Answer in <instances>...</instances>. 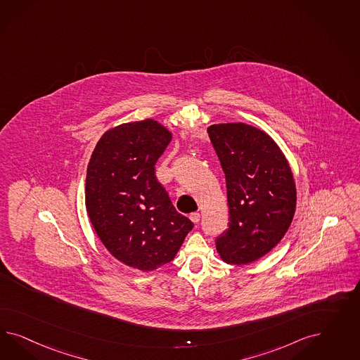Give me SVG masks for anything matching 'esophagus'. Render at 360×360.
<instances>
[{
  "label": "esophagus",
  "mask_w": 360,
  "mask_h": 360,
  "mask_svg": "<svg viewBox=\"0 0 360 360\" xmlns=\"http://www.w3.org/2000/svg\"><path fill=\"white\" fill-rule=\"evenodd\" d=\"M190 220H191L194 224H198V223H199V220H200V215H199L198 212H194V214H191V215H190Z\"/></svg>",
  "instance_id": "34e87169"
}]
</instances>
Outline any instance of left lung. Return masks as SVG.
I'll use <instances>...</instances> for the list:
<instances>
[{"label":"left lung","instance_id":"left-lung-1","mask_svg":"<svg viewBox=\"0 0 360 360\" xmlns=\"http://www.w3.org/2000/svg\"><path fill=\"white\" fill-rule=\"evenodd\" d=\"M210 140L226 174L229 229L217 239L220 259L247 265L272 251L295 218L292 167L272 137L244 122L214 124Z\"/></svg>","mask_w":360,"mask_h":360}]
</instances>
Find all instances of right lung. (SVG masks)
I'll return each instance as SVG.
<instances>
[{"label":"right lung","mask_w":360,"mask_h":360,"mask_svg":"<svg viewBox=\"0 0 360 360\" xmlns=\"http://www.w3.org/2000/svg\"><path fill=\"white\" fill-rule=\"evenodd\" d=\"M172 139L157 120L124 122L100 137L88 162L91 224L115 259L141 272L172 262L194 227L175 211L154 175Z\"/></svg>","instance_id":"1"}]
</instances>
